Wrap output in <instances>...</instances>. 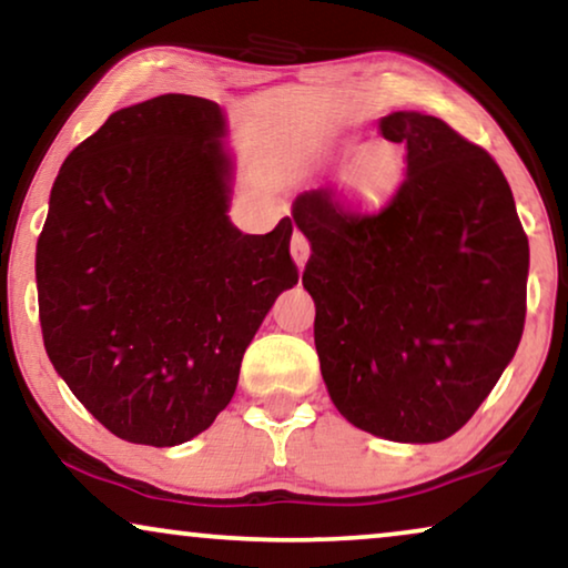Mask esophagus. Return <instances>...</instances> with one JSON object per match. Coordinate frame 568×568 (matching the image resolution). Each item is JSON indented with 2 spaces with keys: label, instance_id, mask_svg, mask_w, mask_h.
<instances>
[{
  "label": "esophagus",
  "instance_id": "34e87169",
  "mask_svg": "<svg viewBox=\"0 0 568 568\" xmlns=\"http://www.w3.org/2000/svg\"><path fill=\"white\" fill-rule=\"evenodd\" d=\"M292 255H294V261H297L300 268L305 266L310 258V243L300 230H294V235H292Z\"/></svg>",
  "mask_w": 568,
  "mask_h": 568
}]
</instances>
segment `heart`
Listing matches in <instances>:
<instances>
[{"instance_id":"obj_1","label":"heart","mask_w":568,"mask_h":568,"mask_svg":"<svg viewBox=\"0 0 568 568\" xmlns=\"http://www.w3.org/2000/svg\"><path fill=\"white\" fill-rule=\"evenodd\" d=\"M348 152V146L344 154ZM403 175V154L398 146L377 142L364 146L346 170V185L364 201H379L398 185Z\"/></svg>"}]
</instances>
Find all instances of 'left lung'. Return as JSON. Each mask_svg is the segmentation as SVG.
Segmentation results:
<instances>
[{"label": "left lung", "mask_w": 568, "mask_h": 568, "mask_svg": "<svg viewBox=\"0 0 568 568\" xmlns=\"http://www.w3.org/2000/svg\"><path fill=\"white\" fill-rule=\"evenodd\" d=\"M379 131L406 144L383 209L331 189L294 199L310 240L302 284L331 400L362 432L442 442L463 429L515 356L530 245L501 168L442 119L398 111Z\"/></svg>", "instance_id": "8db88e82"}]
</instances>
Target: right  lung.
<instances>
[{
	"instance_id": "add662e5",
	"label": "right lung",
	"mask_w": 568,
	"mask_h": 568,
	"mask_svg": "<svg viewBox=\"0 0 568 568\" xmlns=\"http://www.w3.org/2000/svg\"><path fill=\"white\" fill-rule=\"evenodd\" d=\"M220 105L160 95L121 108L69 152L36 247L53 369L115 437L183 445L214 424L247 344L297 284L292 220L230 222Z\"/></svg>"
}]
</instances>
